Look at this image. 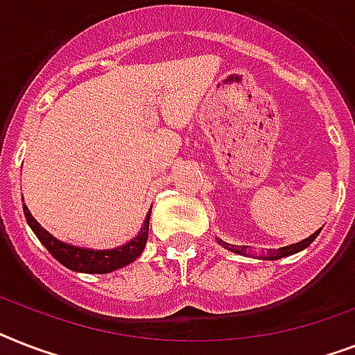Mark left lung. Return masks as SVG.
Returning a JSON list of instances; mask_svg holds the SVG:
<instances>
[{
    "instance_id": "left-lung-1",
    "label": "left lung",
    "mask_w": 355,
    "mask_h": 355,
    "mask_svg": "<svg viewBox=\"0 0 355 355\" xmlns=\"http://www.w3.org/2000/svg\"><path fill=\"white\" fill-rule=\"evenodd\" d=\"M320 230H317L315 234H311L309 237H306V239H302L300 243H295V245H289V247H282L278 248V250H270L265 258L267 259H280V258H286V256H289V254H295L298 252V250H302V248L309 247L311 243L315 241V237L319 236ZM219 243H221L223 247H227L228 250H232V252H237V254H247V250H245V247H237V245H228V243H223L221 239H219Z\"/></svg>"
}]
</instances>
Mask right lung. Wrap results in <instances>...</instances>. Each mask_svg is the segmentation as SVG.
<instances>
[{"label":"right lung","mask_w":355,"mask_h":355,"mask_svg":"<svg viewBox=\"0 0 355 355\" xmlns=\"http://www.w3.org/2000/svg\"><path fill=\"white\" fill-rule=\"evenodd\" d=\"M25 219L29 223L31 230L36 234L40 243L49 250L53 258L60 261L64 267H68L77 272H92V275H105V272H112L116 269H121L125 265L132 263L134 259L138 258L139 254L144 252L147 236H149V216L145 217L144 228L139 234L134 237L132 241L123 245V247L114 248V250H90V248H79L73 245H66V243L58 241L57 237H53L47 232L46 228H42L36 219L31 216L27 206L24 205Z\"/></svg>","instance_id":"obj_1"}]
</instances>
